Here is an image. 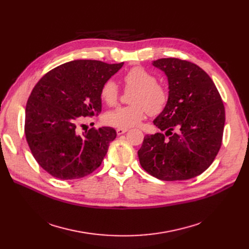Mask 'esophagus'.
Masks as SVG:
<instances>
[{
  "instance_id": "esophagus-1",
  "label": "esophagus",
  "mask_w": 249,
  "mask_h": 249,
  "mask_svg": "<svg viewBox=\"0 0 249 249\" xmlns=\"http://www.w3.org/2000/svg\"><path fill=\"white\" fill-rule=\"evenodd\" d=\"M128 131V129H125V128H118L117 129V134L118 135H122V134H124L125 132H127Z\"/></svg>"
}]
</instances>
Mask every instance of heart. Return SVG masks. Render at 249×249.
I'll return each instance as SVG.
<instances>
[{
	"label": "heart",
	"mask_w": 249,
	"mask_h": 249,
	"mask_svg": "<svg viewBox=\"0 0 249 249\" xmlns=\"http://www.w3.org/2000/svg\"><path fill=\"white\" fill-rule=\"evenodd\" d=\"M125 89L131 90L128 106L118 107L105 116V121L118 128H131L139 125L148 113L156 116L162 113L169 101V90L158 82L152 72L144 68L134 67L126 71L122 77ZM120 90L113 80L104 82L100 89V97L108 106H115L119 99Z\"/></svg>",
	"instance_id": "heart-1"
}]
</instances>
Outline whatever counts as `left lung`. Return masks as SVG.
Instances as JSON below:
<instances>
[{
	"label": "left lung",
	"instance_id": "8db88e82",
	"mask_svg": "<svg viewBox=\"0 0 249 249\" xmlns=\"http://www.w3.org/2000/svg\"><path fill=\"white\" fill-rule=\"evenodd\" d=\"M153 65L168 78L169 101L153 121L164 133L145 135L138 158L142 168L161 180L197 177L212 164L223 137L225 109L208 73L179 58Z\"/></svg>",
	"mask_w": 249,
	"mask_h": 249
}]
</instances>
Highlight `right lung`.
Wrapping results in <instances>:
<instances>
[{
    "label": "right lung",
    "instance_id": "add662e5",
    "mask_svg": "<svg viewBox=\"0 0 249 249\" xmlns=\"http://www.w3.org/2000/svg\"><path fill=\"white\" fill-rule=\"evenodd\" d=\"M121 63L73 60L45 73L26 105L25 136L32 155L45 172L60 179L85 178L101 165L116 138L111 127L78 134L85 118L102 110L100 89Z\"/></svg>",
    "mask_w": 249,
    "mask_h": 249
}]
</instances>
